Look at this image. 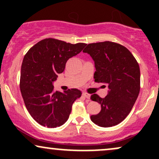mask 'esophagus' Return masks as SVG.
Segmentation results:
<instances>
[{
    "label": "esophagus",
    "mask_w": 159,
    "mask_h": 159,
    "mask_svg": "<svg viewBox=\"0 0 159 159\" xmlns=\"http://www.w3.org/2000/svg\"><path fill=\"white\" fill-rule=\"evenodd\" d=\"M83 96H84L85 98H90V94H89V93H85V92H84L83 93Z\"/></svg>",
    "instance_id": "esophagus-1"
}]
</instances>
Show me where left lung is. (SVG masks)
Returning <instances> with one entry per match:
<instances>
[{"mask_svg": "<svg viewBox=\"0 0 159 159\" xmlns=\"http://www.w3.org/2000/svg\"><path fill=\"white\" fill-rule=\"evenodd\" d=\"M83 52L93 60L95 81L104 84L108 90L105 98L93 94L90 99L101 105V111L92 115L93 123L111 127L121 123L129 115L140 92V72L138 62L125 47L102 42L88 44Z\"/></svg>", "mask_w": 159, "mask_h": 159, "instance_id": "8db88e82", "label": "left lung"}]
</instances>
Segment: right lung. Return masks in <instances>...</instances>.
Listing matches in <instances>:
<instances>
[{
    "mask_svg": "<svg viewBox=\"0 0 159 159\" xmlns=\"http://www.w3.org/2000/svg\"><path fill=\"white\" fill-rule=\"evenodd\" d=\"M84 43L71 44L55 39H45L27 52L21 68L20 90L29 114L39 125L56 128L69 119L72 104L81 91L54 90L57 75L64 71L69 58L77 55Z\"/></svg>",
    "mask_w": 159,
    "mask_h": 159,
    "instance_id": "add662e5",
    "label": "right lung"
}]
</instances>
